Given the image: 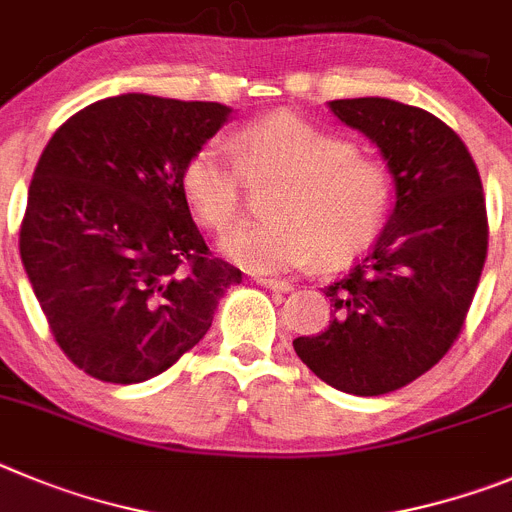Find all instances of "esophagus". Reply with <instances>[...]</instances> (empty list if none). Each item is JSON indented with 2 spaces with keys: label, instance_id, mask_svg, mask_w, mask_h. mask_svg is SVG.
<instances>
[{
  "label": "esophagus",
  "instance_id": "1",
  "mask_svg": "<svg viewBox=\"0 0 512 512\" xmlns=\"http://www.w3.org/2000/svg\"><path fill=\"white\" fill-rule=\"evenodd\" d=\"M257 283L265 285V288H273V290H283V293H288V290H293V283L290 280H280V278H270V275H257Z\"/></svg>",
  "mask_w": 512,
  "mask_h": 512
}]
</instances>
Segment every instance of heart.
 I'll list each match as a JSON object with an SVG mask.
<instances>
[{"mask_svg":"<svg viewBox=\"0 0 512 512\" xmlns=\"http://www.w3.org/2000/svg\"><path fill=\"white\" fill-rule=\"evenodd\" d=\"M232 153L206 142L183 165V196L206 227L222 232L242 211V174L278 178L267 222L242 224L219 250L252 273H280L319 257L336 265L359 252L390 204V173L354 153L352 142L296 114H273L237 132Z\"/></svg>","mask_w":512,"mask_h":512,"instance_id":"heart-1","label":"heart"}]
</instances>
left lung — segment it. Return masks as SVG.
I'll return each mask as SVG.
<instances>
[{
  "label": "left lung",
  "instance_id": "left-lung-1",
  "mask_svg": "<svg viewBox=\"0 0 512 512\" xmlns=\"http://www.w3.org/2000/svg\"><path fill=\"white\" fill-rule=\"evenodd\" d=\"M380 150L393 211L362 260L326 285L329 329L293 339L316 377L349 395L403 388L449 352L487 257V214L472 155L434 114L393 99L329 101Z\"/></svg>",
  "mask_w": 512,
  "mask_h": 512
}]
</instances>
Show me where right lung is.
I'll return each instance as SVG.
<instances>
[{"mask_svg":"<svg viewBox=\"0 0 512 512\" xmlns=\"http://www.w3.org/2000/svg\"><path fill=\"white\" fill-rule=\"evenodd\" d=\"M229 114L216 101L109 96L45 145L20 257L55 342L86 375L132 385L165 372L242 280L211 257L181 186Z\"/></svg>","mask_w":512,"mask_h":512,"instance_id":"add662e5","label":"right lung"}]
</instances>
